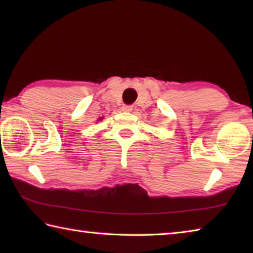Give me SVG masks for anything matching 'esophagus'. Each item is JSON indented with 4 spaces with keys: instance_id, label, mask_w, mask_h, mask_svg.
Wrapping results in <instances>:
<instances>
[{
    "instance_id": "obj_1",
    "label": "esophagus",
    "mask_w": 253,
    "mask_h": 253,
    "mask_svg": "<svg viewBox=\"0 0 253 253\" xmlns=\"http://www.w3.org/2000/svg\"><path fill=\"white\" fill-rule=\"evenodd\" d=\"M123 110L124 111H131L132 110V106L131 105H124L123 106Z\"/></svg>"
}]
</instances>
